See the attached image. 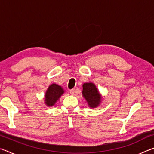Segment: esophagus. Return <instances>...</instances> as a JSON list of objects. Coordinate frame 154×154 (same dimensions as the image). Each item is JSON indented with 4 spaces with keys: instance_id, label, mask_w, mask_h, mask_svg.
I'll use <instances>...</instances> for the list:
<instances>
[{
    "instance_id": "obj_1",
    "label": "esophagus",
    "mask_w": 154,
    "mask_h": 154,
    "mask_svg": "<svg viewBox=\"0 0 154 154\" xmlns=\"http://www.w3.org/2000/svg\"><path fill=\"white\" fill-rule=\"evenodd\" d=\"M70 93H71V95H74V94L75 93V89H72L70 90Z\"/></svg>"
}]
</instances>
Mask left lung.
<instances>
[{
	"mask_svg": "<svg viewBox=\"0 0 154 154\" xmlns=\"http://www.w3.org/2000/svg\"><path fill=\"white\" fill-rule=\"evenodd\" d=\"M82 95L90 108H96L100 105L103 96L99 92L94 83H84L83 84Z\"/></svg>",
	"mask_w": 154,
	"mask_h": 154,
	"instance_id": "left-lung-1",
	"label": "left lung"
}]
</instances>
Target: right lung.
I'll return each mask as SVG.
<instances>
[{
    "instance_id": "obj_1",
    "label": "right lung",
    "mask_w": 154,
    "mask_h": 154,
    "mask_svg": "<svg viewBox=\"0 0 154 154\" xmlns=\"http://www.w3.org/2000/svg\"><path fill=\"white\" fill-rule=\"evenodd\" d=\"M64 93V90L61 85L51 83L45 94V104L48 106H54Z\"/></svg>"
}]
</instances>
